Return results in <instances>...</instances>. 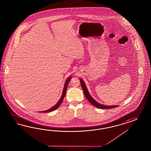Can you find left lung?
Listing matches in <instances>:
<instances>
[{"instance_id": "8db88e82", "label": "left lung", "mask_w": 151, "mask_h": 151, "mask_svg": "<svg viewBox=\"0 0 151 151\" xmlns=\"http://www.w3.org/2000/svg\"><path fill=\"white\" fill-rule=\"evenodd\" d=\"M80 82H81L82 88L83 89V93H84V94H85L86 98L88 100L89 103H91V104L93 105L94 106L96 107L99 108V109H110L114 108V107H116L118 106V105L106 106V105H102V104H100L99 103H97L96 101L94 100L92 98L91 96H90V94L89 93L88 91V90L87 89V87H86V86L83 81L81 78L80 79Z\"/></svg>"}]
</instances>
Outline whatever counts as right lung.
Here are the masks:
<instances>
[{
	"instance_id": "1",
	"label": "right lung",
	"mask_w": 151,
	"mask_h": 151,
	"mask_svg": "<svg viewBox=\"0 0 151 151\" xmlns=\"http://www.w3.org/2000/svg\"><path fill=\"white\" fill-rule=\"evenodd\" d=\"M70 80H71V77H69V78H68V79L66 80V82H65V85H64V89H63L62 96H61V98L60 99V100H59V101L58 102V103L55 105V106L52 107L51 109H49L48 110L42 111V112H51V111H52L55 110H56L57 108H58V107L60 106V104H62V103L63 99H64V96H65V93H66L67 87H68V83H69V82H70Z\"/></svg>"
}]
</instances>
